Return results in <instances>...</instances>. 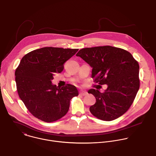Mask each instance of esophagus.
Listing matches in <instances>:
<instances>
[{
    "label": "esophagus",
    "instance_id": "obj_1",
    "mask_svg": "<svg viewBox=\"0 0 156 156\" xmlns=\"http://www.w3.org/2000/svg\"><path fill=\"white\" fill-rule=\"evenodd\" d=\"M87 94V92L86 91H84V90H80V95H81L84 96V95H86Z\"/></svg>",
    "mask_w": 156,
    "mask_h": 156
}]
</instances>
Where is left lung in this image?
<instances>
[{
    "label": "left lung",
    "instance_id": "left-lung-1",
    "mask_svg": "<svg viewBox=\"0 0 156 156\" xmlns=\"http://www.w3.org/2000/svg\"><path fill=\"white\" fill-rule=\"evenodd\" d=\"M92 68L95 83L107 84L101 93L91 89L96 103L89 110L97 118L112 121L124 114L133 104L140 87L139 65L133 55L109 45L81 49L76 55Z\"/></svg>",
    "mask_w": 156,
    "mask_h": 156
}]
</instances>
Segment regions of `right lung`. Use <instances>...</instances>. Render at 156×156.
I'll return each instance as SVG.
<instances>
[{
	"label": "right lung",
	"instance_id": "1",
	"mask_svg": "<svg viewBox=\"0 0 156 156\" xmlns=\"http://www.w3.org/2000/svg\"><path fill=\"white\" fill-rule=\"evenodd\" d=\"M78 49L43 47L25 55L16 70L17 90L21 100L36 118L55 122L68 112L71 99L78 95L75 86L62 87L51 83L55 73H61L64 64Z\"/></svg>",
	"mask_w": 156,
	"mask_h": 156
}]
</instances>
